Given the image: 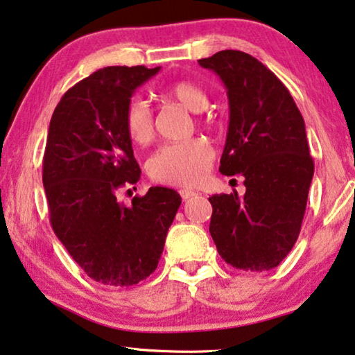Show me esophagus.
I'll return each mask as SVG.
<instances>
[{
  "label": "esophagus",
  "mask_w": 355,
  "mask_h": 355,
  "mask_svg": "<svg viewBox=\"0 0 355 355\" xmlns=\"http://www.w3.org/2000/svg\"><path fill=\"white\" fill-rule=\"evenodd\" d=\"M179 195H181L182 200H189V198L195 197L197 192H193V190H189V189H181V190H179Z\"/></svg>",
  "instance_id": "obj_1"
}]
</instances>
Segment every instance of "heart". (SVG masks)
Here are the masks:
<instances>
[{"label":"heart","mask_w":355,"mask_h":355,"mask_svg":"<svg viewBox=\"0 0 355 355\" xmlns=\"http://www.w3.org/2000/svg\"><path fill=\"white\" fill-rule=\"evenodd\" d=\"M166 94L192 112L208 107L209 97L203 88L190 81H176L166 86ZM123 126L130 139L137 146H146L155 132L153 112L147 101L135 96L128 101L123 112ZM214 158V150L203 137H192L182 142L158 147L147 162V173L152 181L168 186H197L207 176Z\"/></svg>","instance_id":"obj_1"}]
</instances>
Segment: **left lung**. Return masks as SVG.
Masks as SVG:
<instances>
[{
	"instance_id": "8db88e82",
	"label": "left lung",
	"mask_w": 355,
	"mask_h": 355,
	"mask_svg": "<svg viewBox=\"0 0 355 355\" xmlns=\"http://www.w3.org/2000/svg\"><path fill=\"white\" fill-rule=\"evenodd\" d=\"M223 80L229 130L219 171L241 174L246 192L209 197V234L225 263L263 272L279 266L300 235L314 160L286 86L253 55L219 51L200 59Z\"/></svg>"
}]
</instances>
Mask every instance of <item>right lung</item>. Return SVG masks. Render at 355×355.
<instances>
[{"label": "right lung", "instance_id": "obj_1", "mask_svg": "<svg viewBox=\"0 0 355 355\" xmlns=\"http://www.w3.org/2000/svg\"><path fill=\"white\" fill-rule=\"evenodd\" d=\"M160 67H105L65 92L49 123L43 186L54 234L92 280L130 286L157 269L181 197L150 187L131 207L120 189L141 169L123 126L136 88Z\"/></svg>", "mask_w": 355, "mask_h": 355}]
</instances>
